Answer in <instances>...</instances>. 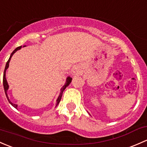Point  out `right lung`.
Returning <instances> with one entry per match:
<instances>
[{
	"label": "right lung",
	"instance_id": "1",
	"mask_svg": "<svg viewBox=\"0 0 147 147\" xmlns=\"http://www.w3.org/2000/svg\"><path fill=\"white\" fill-rule=\"evenodd\" d=\"M24 46H23V47H24ZM21 48H22V46H19V47L16 48V49H15V50H14L13 51H12V53H11V55H10V58H9L8 61H7V63H6L5 67V70H4V72H3V87H4L5 93L6 97H7V100H8L9 103H10V104H11L12 106H13L14 108H15V109H18V105H17V104H15V103H12V102L10 101V98H9L8 96H7V90H8V89H9V85H8V84H7V80H6V78H5V73H6V70H7V69L8 68V67H9V63H10V59H11L12 56V55H13V54L15 53V52L17 51H18V50H20V49H21ZM71 82H72V78H70V77H67V79H66V82H65V84H64V86H63V87H62L61 89V92H60L59 96H58V98H57V100H56V106H58V103H60V101H61V100L62 95H63V91H64L65 89V88L67 87V86H68L69 84H70Z\"/></svg>",
	"mask_w": 147,
	"mask_h": 147
}]
</instances>
